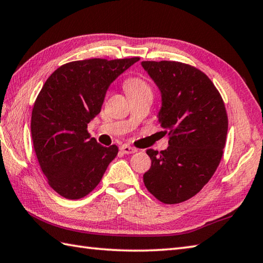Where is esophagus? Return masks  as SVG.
<instances>
[{
  "instance_id": "34e87169",
  "label": "esophagus",
  "mask_w": 263,
  "mask_h": 263,
  "mask_svg": "<svg viewBox=\"0 0 263 263\" xmlns=\"http://www.w3.org/2000/svg\"><path fill=\"white\" fill-rule=\"evenodd\" d=\"M120 151H121V153H123V154H133V153L137 152V149H135L133 147L127 146V145H124V146H122V147L120 148Z\"/></svg>"
}]
</instances>
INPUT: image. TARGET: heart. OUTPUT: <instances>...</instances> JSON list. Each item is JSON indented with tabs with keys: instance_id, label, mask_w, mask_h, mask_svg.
<instances>
[{
	"instance_id": "obj_1",
	"label": "heart",
	"mask_w": 263,
	"mask_h": 263,
	"mask_svg": "<svg viewBox=\"0 0 263 263\" xmlns=\"http://www.w3.org/2000/svg\"><path fill=\"white\" fill-rule=\"evenodd\" d=\"M124 89L128 97L140 95H152V87L148 82L140 76H131L125 80Z\"/></svg>"
}]
</instances>
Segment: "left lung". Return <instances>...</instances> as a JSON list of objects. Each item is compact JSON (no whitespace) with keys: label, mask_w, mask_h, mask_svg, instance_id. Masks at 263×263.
<instances>
[{"label":"left lung","mask_w":263,"mask_h":263,"mask_svg":"<svg viewBox=\"0 0 263 263\" xmlns=\"http://www.w3.org/2000/svg\"><path fill=\"white\" fill-rule=\"evenodd\" d=\"M162 93L158 122L168 147L148 149L152 166L143 182L164 204L184 202L199 193L219 166L228 131L220 92L208 75L179 61H142Z\"/></svg>","instance_id":"8db88e82"}]
</instances>
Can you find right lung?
<instances>
[{
	"instance_id": "right-lung-1",
	"label": "right lung",
	"mask_w": 263,
	"mask_h": 263,
	"mask_svg": "<svg viewBox=\"0 0 263 263\" xmlns=\"http://www.w3.org/2000/svg\"><path fill=\"white\" fill-rule=\"evenodd\" d=\"M140 59L92 58L67 63L45 81L32 111L30 131L41 170L55 193L80 199L93 190L118 153L90 137L108 86Z\"/></svg>"
}]
</instances>
